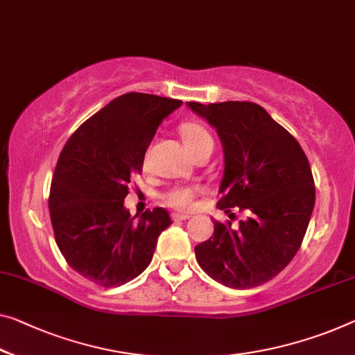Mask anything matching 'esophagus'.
Returning <instances> with one entry per match:
<instances>
[{
	"label": "esophagus",
	"mask_w": 355,
	"mask_h": 355,
	"mask_svg": "<svg viewBox=\"0 0 355 355\" xmlns=\"http://www.w3.org/2000/svg\"><path fill=\"white\" fill-rule=\"evenodd\" d=\"M171 217H173L174 222H181V220H187L190 216H187V214H178V212H174V214H171Z\"/></svg>",
	"instance_id": "esophagus-1"
}]
</instances>
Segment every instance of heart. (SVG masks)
<instances>
[{
    "mask_svg": "<svg viewBox=\"0 0 355 355\" xmlns=\"http://www.w3.org/2000/svg\"><path fill=\"white\" fill-rule=\"evenodd\" d=\"M181 136H182L185 147H187L189 152L192 155L195 154V152H198L200 149H203V147L214 144L211 133L203 127V125H200V123H193V122L184 123L181 127ZM193 196H195L193 189L174 187L171 190H168L163 198H165L166 205L171 206V208L179 209V211H185L192 206Z\"/></svg>",
    "mask_w": 355,
    "mask_h": 355,
    "instance_id": "heart-1",
    "label": "heart"
}]
</instances>
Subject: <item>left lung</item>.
<instances>
[{
    "instance_id": "left-lung-1",
    "label": "left lung",
    "mask_w": 355,
    "mask_h": 355,
    "mask_svg": "<svg viewBox=\"0 0 355 355\" xmlns=\"http://www.w3.org/2000/svg\"><path fill=\"white\" fill-rule=\"evenodd\" d=\"M187 106L222 141L225 168L217 206L225 212L239 208L249 216L236 230L214 220V234L195 246L196 260L227 287L265 284L291 263L306 233L315 201L308 157L255 103L189 101Z\"/></svg>"
}]
</instances>
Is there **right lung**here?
<instances>
[{
  "label": "right lung",
  "instance_id": "1",
  "mask_svg": "<svg viewBox=\"0 0 355 355\" xmlns=\"http://www.w3.org/2000/svg\"><path fill=\"white\" fill-rule=\"evenodd\" d=\"M181 100L125 94L94 114L64 144L53 171L49 211L60 252L80 276L117 287L149 266L166 209L132 217L128 184L143 171L147 147Z\"/></svg>",
  "mask_w": 355,
  "mask_h": 355
}]
</instances>
